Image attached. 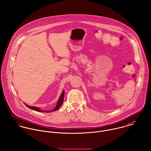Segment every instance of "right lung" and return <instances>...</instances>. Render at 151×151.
<instances>
[{
    "mask_svg": "<svg viewBox=\"0 0 151 151\" xmlns=\"http://www.w3.org/2000/svg\"><path fill=\"white\" fill-rule=\"evenodd\" d=\"M64 91H63L58 100L57 101V105L55 106V107L54 108H53L52 110H48V111H45V110H42L40 109L39 108L37 107V106H30V105H28L27 104H24L28 108H30L31 109H33V110H35L36 111H37V112H53V111H57V109H59V108L61 106V105H62L63 102V100H64Z\"/></svg>",
    "mask_w": 151,
    "mask_h": 151,
    "instance_id": "add662e5",
    "label": "right lung"
}]
</instances>
